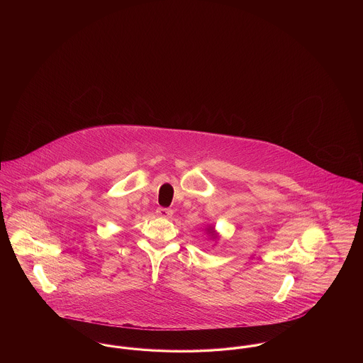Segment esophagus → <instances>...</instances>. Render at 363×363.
I'll use <instances>...</instances> for the list:
<instances>
[{
  "label": "esophagus",
  "mask_w": 363,
  "mask_h": 363,
  "mask_svg": "<svg viewBox=\"0 0 363 363\" xmlns=\"http://www.w3.org/2000/svg\"><path fill=\"white\" fill-rule=\"evenodd\" d=\"M156 213H157V216L166 218V219H170L173 216V211L169 209V208H157Z\"/></svg>",
  "instance_id": "34e87169"
}]
</instances>
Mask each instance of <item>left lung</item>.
Listing matches in <instances>:
<instances>
[{"instance_id":"1","label":"left lung","mask_w":363,"mask_h":363,"mask_svg":"<svg viewBox=\"0 0 363 363\" xmlns=\"http://www.w3.org/2000/svg\"><path fill=\"white\" fill-rule=\"evenodd\" d=\"M206 231H207V235L212 240V241H218L219 238H220V235H219V233L215 230V227H212V225H208L207 228H206Z\"/></svg>"}]
</instances>
